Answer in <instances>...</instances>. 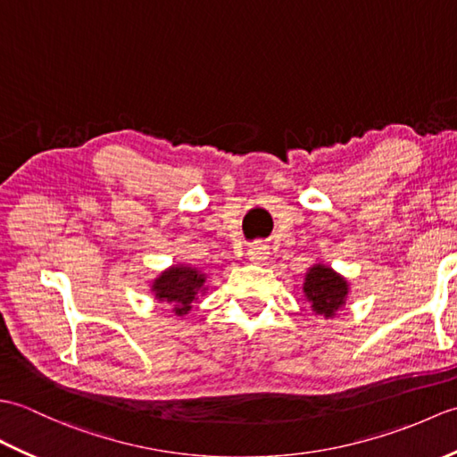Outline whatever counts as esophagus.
Instances as JSON below:
<instances>
[{
    "label": "esophagus",
    "mask_w": 457,
    "mask_h": 457,
    "mask_svg": "<svg viewBox=\"0 0 457 457\" xmlns=\"http://www.w3.org/2000/svg\"><path fill=\"white\" fill-rule=\"evenodd\" d=\"M247 255H249V261H253V263H265L267 257H269V245L257 241V244L249 247Z\"/></svg>",
    "instance_id": "esophagus-1"
}]
</instances>
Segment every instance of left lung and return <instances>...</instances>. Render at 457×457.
Listing matches in <instances>:
<instances>
[{
	"instance_id": "obj_1",
	"label": "left lung",
	"mask_w": 457,
	"mask_h": 457,
	"mask_svg": "<svg viewBox=\"0 0 457 457\" xmlns=\"http://www.w3.org/2000/svg\"><path fill=\"white\" fill-rule=\"evenodd\" d=\"M304 295L316 314L332 318L345 304L347 280L326 265H314L306 273Z\"/></svg>"
}]
</instances>
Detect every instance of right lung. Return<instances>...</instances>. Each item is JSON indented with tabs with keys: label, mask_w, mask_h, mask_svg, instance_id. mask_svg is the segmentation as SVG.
<instances>
[{
	"label": "right lung",
	"mask_w": 457,
	"mask_h": 457,
	"mask_svg": "<svg viewBox=\"0 0 457 457\" xmlns=\"http://www.w3.org/2000/svg\"><path fill=\"white\" fill-rule=\"evenodd\" d=\"M206 277L192 267H170L169 270L154 280L153 290L154 296L164 300L172 306L177 314H187L192 308V303L202 293Z\"/></svg>",
	"instance_id": "obj_1"
}]
</instances>
